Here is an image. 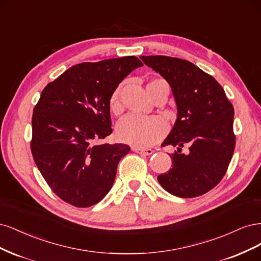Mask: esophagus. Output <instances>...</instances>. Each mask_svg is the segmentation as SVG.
Returning a JSON list of instances; mask_svg holds the SVG:
<instances>
[{
    "label": "esophagus",
    "mask_w": 261,
    "mask_h": 261,
    "mask_svg": "<svg viewBox=\"0 0 261 261\" xmlns=\"http://www.w3.org/2000/svg\"><path fill=\"white\" fill-rule=\"evenodd\" d=\"M132 150H134L136 153L142 154V155H152L154 153L153 149L150 148H141V147H132Z\"/></svg>",
    "instance_id": "obj_1"
}]
</instances>
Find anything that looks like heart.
<instances>
[{
    "mask_svg": "<svg viewBox=\"0 0 261 261\" xmlns=\"http://www.w3.org/2000/svg\"><path fill=\"white\" fill-rule=\"evenodd\" d=\"M168 87L165 80L153 79L146 86L149 96L152 97L154 92L159 87ZM122 85L117 87L109 98V108L115 115H119L122 112L121 103ZM119 139L133 146L147 147L155 144L162 140L167 132V123L161 117H141L137 115H130L122 119L118 125Z\"/></svg>",
    "mask_w": 261,
    "mask_h": 261,
    "instance_id": "heart-1",
    "label": "heart"
}]
</instances>
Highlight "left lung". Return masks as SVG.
Instances as JSON below:
<instances>
[{
    "label": "left lung",
    "mask_w": 261,
    "mask_h": 261,
    "mask_svg": "<svg viewBox=\"0 0 261 261\" xmlns=\"http://www.w3.org/2000/svg\"><path fill=\"white\" fill-rule=\"evenodd\" d=\"M169 83L178 118L162 146L172 145V168L157 176L170 194L192 198L205 194L228 170L235 147L234 108L218 81L189 61L170 56H141ZM188 147L181 153V148Z\"/></svg>",
    "instance_id": "8db88e82"
}]
</instances>
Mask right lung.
I'll return each mask as SVG.
<instances>
[{"instance_id": "1", "label": "right lung", "mask_w": 261, "mask_h": 261, "mask_svg": "<svg viewBox=\"0 0 261 261\" xmlns=\"http://www.w3.org/2000/svg\"><path fill=\"white\" fill-rule=\"evenodd\" d=\"M141 66L136 56L78 64L42 91L33 108L31 153L47 186L66 203L93 206L112 189L130 147L95 142L112 134L114 90Z\"/></svg>"}]
</instances>
